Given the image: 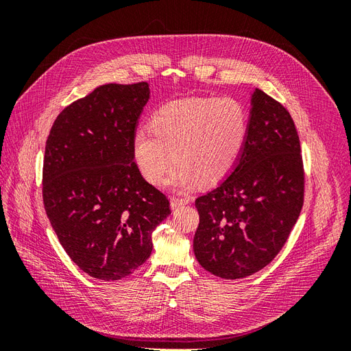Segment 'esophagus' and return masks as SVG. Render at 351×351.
Here are the masks:
<instances>
[{
    "mask_svg": "<svg viewBox=\"0 0 351 351\" xmlns=\"http://www.w3.org/2000/svg\"><path fill=\"white\" fill-rule=\"evenodd\" d=\"M189 197H171V209H177L189 204Z\"/></svg>",
    "mask_w": 351,
    "mask_h": 351,
    "instance_id": "1",
    "label": "esophagus"
}]
</instances>
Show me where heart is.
Instances as JSON below:
<instances>
[{
  "label": "heart",
  "mask_w": 351,
  "mask_h": 351,
  "mask_svg": "<svg viewBox=\"0 0 351 351\" xmlns=\"http://www.w3.org/2000/svg\"><path fill=\"white\" fill-rule=\"evenodd\" d=\"M149 127L132 139L133 161L151 184L162 183L173 161L169 183L187 189L222 182L239 164L250 130L249 112L234 98H189L155 111Z\"/></svg>",
  "instance_id": "heart-1"
}]
</instances>
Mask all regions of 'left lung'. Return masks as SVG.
<instances>
[{
	"label": "left lung",
	"instance_id": "8db88e82",
	"mask_svg": "<svg viewBox=\"0 0 351 351\" xmlns=\"http://www.w3.org/2000/svg\"><path fill=\"white\" fill-rule=\"evenodd\" d=\"M249 139L232 173L196 199L197 262L239 280L277 256L300 215L304 171L290 112L261 89L252 95Z\"/></svg>",
	"mask_w": 351,
	"mask_h": 351
}]
</instances>
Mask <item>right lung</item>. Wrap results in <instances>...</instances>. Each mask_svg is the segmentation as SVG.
<instances>
[{
    "label": "right lung",
    "mask_w": 351,
    "mask_h": 351,
    "mask_svg": "<svg viewBox=\"0 0 351 351\" xmlns=\"http://www.w3.org/2000/svg\"><path fill=\"white\" fill-rule=\"evenodd\" d=\"M149 84H102L62 110L45 146L42 196L70 259L93 278L117 281L152 252L169 200L137 169L132 139Z\"/></svg>",
    "instance_id": "add662e5"
}]
</instances>
